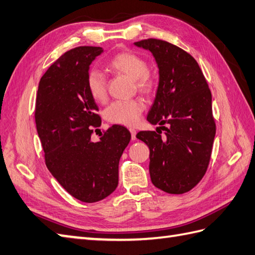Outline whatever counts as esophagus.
I'll return each instance as SVG.
<instances>
[{"label":"esophagus","mask_w":255,"mask_h":255,"mask_svg":"<svg viewBox=\"0 0 255 255\" xmlns=\"http://www.w3.org/2000/svg\"><path fill=\"white\" fill-rule=\"evenodd\" d=\"M129 132H131L132 140H135L136 139V129L135 128H129Z\"/></svg>","instance_id":"obj_1"}]
</instances>
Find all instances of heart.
<instances>
[{
    "label": "heart",
    "mask_w": 255,
    "mask_h": 255,
    "mask_svg": "<svg viewBox=\"0 0 255 255\" xmlns=\"http://www.w3.org/2000/svg\"><path fill=\"white\" fill-rule=\"evenodd\" d=\"M110 69L126 74L135 81L138 90L149 92L153 86V79L149 74L146 60L134 53L123 52L116 55L108 63ZM86 86L92 98L97 103H103L107 98V80L105 74L97 69L89 71ZM145 109V104L140 99L114 102L106 109V119L116 124L134 127L137 124L140 115Z\"/></svg>",
    "instance_id": "obj_1"
}]
</instances>
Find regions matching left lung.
<instances>
[{
	"instance_id": "1",
	"label": "left lung",
	"mask_w": 255,
	"mask_h": 255,
	"mask_svg": "<svg viewBox=\"0 0 255 255\" xmlns=\"http://www.w3.org/2000/svg\"><path fill=\"white\" fill-rule=\"evenodd\" d=\"M134 44L150 51L159 68L158 90L147 120L160 127L136 137L150 150L152 184L167 194L181 195L194 188L208 169L216 131L212 95L199 65L184 49L158 39Z\"/></svg>"
}]
</instances>
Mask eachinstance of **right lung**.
Instances as JSON below:
<instances>
[{"label": "right lung", "instance_id": "obj_1", "mask_svg": "<svg viewBox=\"0 0 255 255\" xmlns=\"http://www.w3.org/2000/svg\"><path fill=\"white\" fill-rule=\"evenodd\" d=\"M102 47L79 46L66 52L40 80L35 124L45 164L57 182L76 198L93 203L116 190L119 161L131 133L115 124L93 141L101 127L98 107L86 86L90 65Z\"/></svg>", "mask_w": 255, "mask_h": 255}]
</instances>
